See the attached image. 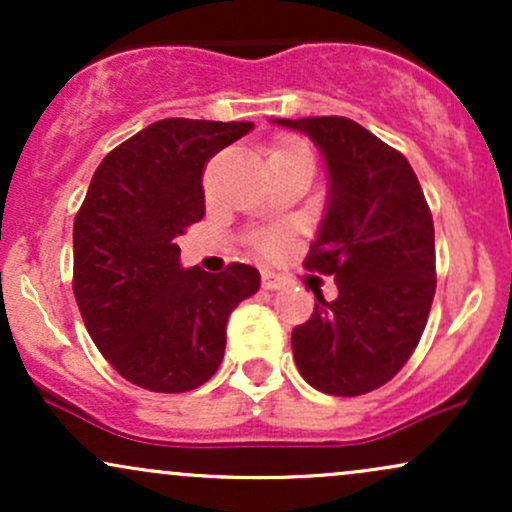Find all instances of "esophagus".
<instances>
[{
	"label": "esophagus",
	"mask_w": 512,
	"mask_h": 512,
	"mask_svg": "<svg viewBox=\"0 0 512 512\" xmlns=\"http://www.w3.org/2000/svg\"><path fill=\"white\" fill-rule=\"evenodd\" d=\"M262 286L267 291H276V289H281V286H284V281H281L279 276L272 274V272H264L262 274Z\"/></svg>",
	"instance_id": "obj_1"
}]
</instances>
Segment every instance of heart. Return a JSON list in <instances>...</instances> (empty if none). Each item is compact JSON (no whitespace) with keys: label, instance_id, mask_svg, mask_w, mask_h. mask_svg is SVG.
Instances as JSON below:
<instances>
[{"label":"heart","instance_id":"b5f03b06","mask_svg":"<svg viewBox=\"0 0 512 512\" xmlns=\"http://www.w3.org/2000/svg\"><path fill=\"white\" fill-rule=\"evenodd\" d=\"M303 158H310V151H308V146H305L301 139H296V137H279L267 149L269 170L289 166V163L303 161ZM284 243H286L284 236L276 231H267V233H260V236H255V248L264 252V255H276V252L284 250Z\"/></svg>","mask_w":512,"mask_h":512}]
</instances>
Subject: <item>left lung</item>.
Returning <instances> with one entry per match:
<instances>
[{
  "label": "left lung",
  "instance_id": "1",
  "mask_svg": "<svg viewBox=\"0 0 512 512\" xmlns=\"http://www.w3.org/2000/svg\"><path fill=\"white\" fill-rule=\"evenodd\" d=\"M320 149L327 204L305 267L332 274L337 298L291 332L298 373L334 397L366 395L407 363L436 293L433 219L399 151L349 117L272 120Z\"/></svg>",
  "mask_w": 512,
  "mask_h": 512
}]
</instances>
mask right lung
Masks as SVG:
<instances>
[{
	"mask_svg": "<svg viewBox=\"0 0 512 512\" xmlns=\"http://www.w3.org/2000/svg\"><path fill=\"white\" fill-rule=\"evenodd\" d=\"M255 127L168 117L103 158L74 221V296L93 344L122 378L187 392L221 366L233 308L260 272L180 264L175 238L204 216V163Z\"/></svg>",
	"mask_w": 512,
	"mask_h": 512,
	"instance_id": "add662e5",
	"label": "right lung"
}]
</instances>
